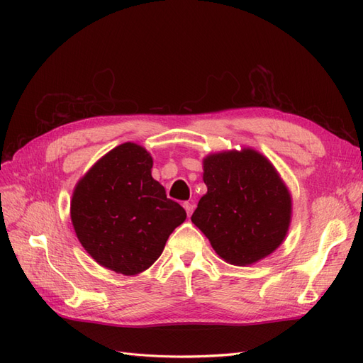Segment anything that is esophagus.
Returning <instances> with one entry per match:
<instances>
[{"label":"esophagus","instance_id":"esophagus-1","mask_svg":"<svg viewBox=\"0 0 363 363\" xmlns=\"http://www.w3.org/2000/svg\"><path fill=\"white\" fill-rule=\"evenodd\" d=\"M183 207H184L186 213H188V216H191L192 212H194V208H195V204H192V203H189V201H186V203H183Z\"/></svg>","mask_w":363,"mask_h":363}]
</instances>
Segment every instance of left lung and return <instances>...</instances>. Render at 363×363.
<instances>
[{"instance_id":"left-lung-1","label":"left lung","mask_w":363,"mask_h":363,"mask_svg":"<svg viewBox=\"0 0 363 363\" xmlns=\"http://www.w3.org/2000/svg\"><path fill=\"white\" fill-rule=\"evenodd\" d=\"M203 180L207 194L191 219L224 260L250 265L283 242L291 195L262 155L244 150L208 156Z\"/></svg>"}]
</instances>
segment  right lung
I'll use <instances>...</instances> for the list:
<instances>
[{"label":"right lung","instance_id":"1","mask_svg":"<svg viewBox=\"0 0 363 363\" xmlns=\"http://www.w3.org/2000/svg\"><path fill=\"white\" fill-rule=\"evenodd\" d=\"M151 168L148 152L127 142L98 160L72 195L71 219L82 245L100 265L124 276L150 268L186 219Z\"/></svg>","mask_w":363,"mask_h":363}]
</instances>
